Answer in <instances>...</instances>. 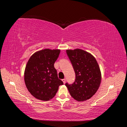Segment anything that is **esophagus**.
Returning <instances> with one entry per match:
<instances>
[{
    "label": "esophagus",
    "instance_id": "1",
    "mask_svg": "<svg viewBox=\"0 0 127 127\" xmlns=\"http://www.w3.org/2000/svg\"><path fill=\"white\" fill-rule=\"evenodd\" d=\"M62 80H63V83H64V84L65 83H66V79H65V78L62 79Z\"/></svg>",
    "mask_w": 127,
    "mask_h": 127
}]
</instances>
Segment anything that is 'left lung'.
<instances>
[{
    "mask_svg": "<svg viewBox=\"0 0 127 127\" xmlns=\"http://www.w3.org/2000/svg\"><path fill=\"white\" fill-rule=\"evenodd\" d=\"M67 55L75 72V82L66 86L71 96L78 101L90 98L98 90L101 73L95 58L83 50H67Z\"/></svg>",
    "mask_w": 127,
    "mask_h": 127,
    "instance_id": "8db88e82",
    "label": "left lung"
}]
</instances>
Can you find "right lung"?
Instances as JSON below:
<instances>
[{"label":"right lung","instance_id":"right-lung-1","mask_svg":"<svg viewBox=\"0 0 127 127\" xmlns=\"http://www.w3.org/2000/svg\"><path fill=\"white\" fill-rule=\"evenodd\" d=\"M60 50L44 49L35 52L27 63L24 80L28 91L42 101H49L56 94L64 83L58 77L54 64L59 57Z\"/></svg>","mask_w":127,"mask_h":127}]
</instances>
